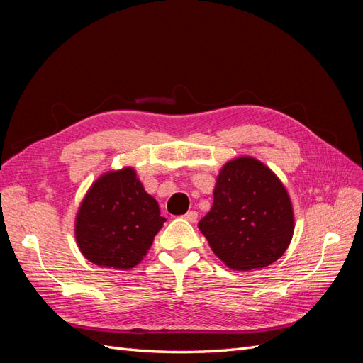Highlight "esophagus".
Masks as SVG:
<instances>
[{
	"instance_id": "1",
	"label": "esophagus",
	"mask_w": 363,
	"mask_h": 363,
	"mask_svg": "<svg viewBox=\"0 0 363 363\" xmlns=\"http://www.w3.org/2000/svg\"><path fill=\"white\" fill-rule=\"evenodd\" d=\"M184 219H186V221H189V223H195L196 219H199V213H196L195 211H191V212L184 215Z\"/></svg>"
}]
</instances>
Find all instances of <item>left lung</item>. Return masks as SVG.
I'll use <instances>...</instances> for the list:
<instances>
[{"instance_id":"1","label":"left lung","mask_w":363,"mask_h":363,"mask_svg":"<svg viewBox=\"0 0 363 363\" xmlns=\"http://www.w3.org/2000/svg\"><path fill=\"white\" fill-rule=\"evenodd\" d=\"M199 228L228 268H265L283 256L292 239L289 195L262 162L238 157L219 172L213 206Z\"/></svg>"}]
</instances>
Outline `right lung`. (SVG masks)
<instances>
[{"label": "right lung", "mask_w": 363, "mask_h": 363, "mask_svg": "<svg viewBox=\"0 0 363 363\" xmlns=\"http://www.w3.org/2000/svg\"><path fill=\"white\" fill-rule=\"evenodd\" d=\"M164 221L135 169L124 168L101 175L86 194L75 219V239L95 265L130 269L147 255Z\"/></svg>", "instance_id": "1"}]
</instances>
